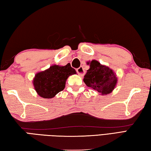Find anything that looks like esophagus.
<instances>
[{
    "instance_id": "esophagus-1",
    "label": "esophagus",
    "mask_w": 151,
    "mask_h": 151,
    "mask_svg": "<svg viewBox=\"0 0 151 151\" xmlns=\"http://www.w3.org/2000/svg\"><path fill=\"white\" fill-rule=\"evenodd\" d=\"M76 72L78 73L79 76H83L84 73H85V71H84L83 67H80L78 68H77V69H76Z\"/></svg>"
}]
</instances>
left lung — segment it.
<instances>
[{"label": "left lung", "instance_id": "obj_1", "mask_svg": "<svg viewBox=\"0 0 151 151\" xmlns=\"http://www.w3.org/2000/svg\"><path fill=\"white\" fill-rule=\"evenodd\" d=\"M86 64L90 66L83 79L86 86L102 95H107L113 91L117 83L116 73L96 60L88 61Z\"/></svg>", "mask_w": 151, "mask_h": 151}]
</instances>
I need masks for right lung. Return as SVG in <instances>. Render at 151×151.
<instances>
[{
  "instance_id": "obj_1",
  "label": "right lung",
  "mask_w": 151,
  "mask_h": 151,
  "mask_svg": "<svg viewBox=\"0 0 151 151\" xmlns=\"http://www.w3.org/2000/svg\"><path fill=\"white\" fill-rule=\"evenodd\" d=\"M75 74H76V70L69 63L65 66L53 65L35 74L33 85L40 97L51 99L65 88L68 76Z\"/></svg>"
}]
</instances>
